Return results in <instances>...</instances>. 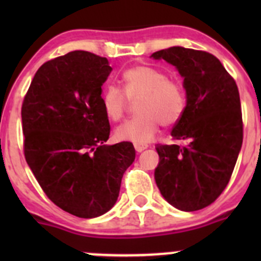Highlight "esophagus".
<instances>
[{
    "mask_svg": "<svg viewBox=\"0 0 261 261\" xmlns=\"http://www.w3.org/2000/svg\"><path fill=\"white\" fill-rule=\"evenodd\" d=\"M134 147H135L136 151H138V152H141V151H144V150L146 149L147 145H145V144H139V143H135V144H134Z\"/></svg>",
    "mask_w": 261,
    "mask_h": 261,
    "instance_id": "esophagus-1",
    "label": "esophagus"
}]
</instances>
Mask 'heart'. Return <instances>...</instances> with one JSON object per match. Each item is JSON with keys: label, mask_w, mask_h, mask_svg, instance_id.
<instances>
[{"label": "heart", "mask_w": 261, "mask_h": 261, "mask_svg": "<svg viewBox=\"0 0 261 261\" xmlns=\"http://www.w3.org/2000/svg\"><path fill=\"white\" fill-rule=\"evenodd\" d=\"M133 120L118 126V140L143 144L152 140L160 125L173 126L187 109V93L181 82L150 65H135L122 73V89L111 84L102 94L105 114L112 121L125 117L128 102L136 101Z\"/></svg>", "instance_id": "1"}]
</instances>
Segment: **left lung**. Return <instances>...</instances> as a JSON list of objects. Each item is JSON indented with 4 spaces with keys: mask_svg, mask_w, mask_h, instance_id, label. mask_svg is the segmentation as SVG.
Returning <instances> with one entry per match:
<instances>
[{
    "mask_svg": "<svg viewBox=\"0 0 261 261\" xmlns=\"http://www.w3.org/2000/svg\"><path fill=\"white\" fill-rule=\"evenodd\" d=\"M184 78L187 109L172 130L184 144L155 146V181L162 196L181 211L213 203L230 181L243 145L244 123L236 82L215 55L173 46L155 51Z\"/></svg>",
    "mask_w": 261,
    "mask_h": 261,
    "instance_id": "8db88e82",
    "label": "left lung"
}]
</instances>
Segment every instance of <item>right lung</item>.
<instances>
[{"instance_id":"obj_1","label":"right lung","mask_w":261,"mask_h":261,"mask_svg":"<svg viewBox=\"0 0 261 261\" xmlns=\"http://www.w3.org/2000/svg\"><path fill=\"white\" fill-rule=\"evenodd\" d=\"M107 58L75 50L44 63L21 107L23 154L44 193L63 211L93 218L114 207L135 160L128 141L105 145L109 117L102 84Z\"/></svg>"}]
</instances>
